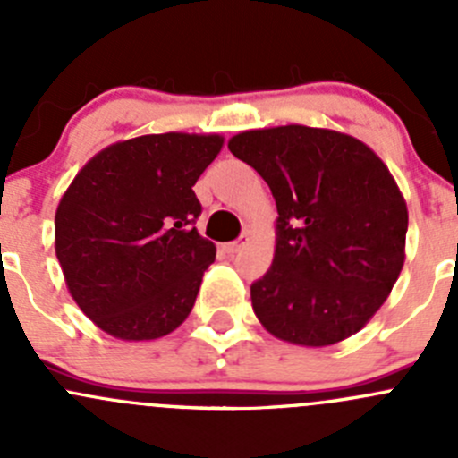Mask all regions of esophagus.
Returning a JSON list of instances; mask_svg holds the SVG:
<instances>
[{"instance_id": "obj_1", "label": "esophagus", "mask_w": 458, "mask_h": 458, "mask_svg": "<svg viewBox=\"0 0 458 458\" xmlns=\"http://www.w3.org/2000/svg\"><path fill=\"white\" fill-rule=\"evenodd\" d=\"M246 243H248V237H239V239H234V242L225 243L224 250L228 252V255H237V252H242L243 248H246Z\"/></svg>"}]
</instances>
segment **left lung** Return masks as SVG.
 <instances>
[{
  "instance_id": "obj_1",
  "label": "left lung",
  "mask_w": 458,
  "mask_h": 458,
  "mask_svg": "<svg viewBox=\"0 0 458 458\" xmlns=\"http://www.w3.org/2000/svg\"><path fill=\"white\" fill-rule=\"evenodd\" d=\"M230 152L276 201L272 266L250 285L259 321L276 339L332 345L383 306L405 259L408 208L381 159L335 131H248Z\"/></svg>"
}]
</instances>
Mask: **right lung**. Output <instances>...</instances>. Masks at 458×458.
<instances>
[{
  "mask_svg": "<svg viewBox=\"0 0 458 458\" xmlns=\"http://www.w3.org/2000/svg\"><path fill=\"white\" fill-rule=\"evenodd\" d=\"M219 135H143L80 170L55 215V250L77 306L126 341L168 335L191 315L215 246L195 228L192 186Z\"/></svg>",
  "mask_w": 458,
  "mask_h": 458,
  "instance_id": "1",
  "label": "right lung"
}]
</instances>
